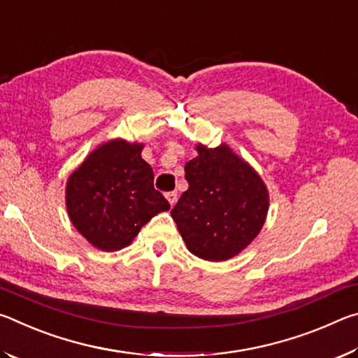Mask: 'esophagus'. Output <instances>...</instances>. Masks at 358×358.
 Masks as SVG:
<instances>
[{
	"instance_id": "esophagus-1",
	"label": "esophagus",
	"mask_w": 358,
	"mask_h": 358,
	"mask_svg": "<svg viewBox=\"0 0 358 358\" xmlns=\"http://www.w3.org/2000/svg\"><path fill=\"white\" fill-rule=\"evenodd\" d=\"M166 199L169 201V203H171V207H173L175 202H177V192H167Z\"/></svg>"
}]
</instances>
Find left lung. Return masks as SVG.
I'll use <instances>...</instances> for the list:
<instances>
[{"mask_svg":"<svg viewBox=\"0 0 358 358\" xmlns=\"http://www.w3.org/2000/svg\"><path fill=\"white\" fill-rule=\"evenodd\" d=\"M197 153L185 166L189 187L171 213L194 256L221 262L256 238L268 211V192L229 147L199 145Z\"/></svg>","mask_w":358,"mask_h":358,"instance_id":"obj_1","label":"left lung"}]
</instances>
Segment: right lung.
<instances>
[{"mask_svg":"<svg viewBox=\"0 0 358 358\" xmlns=\"http://www.w3.org/2000/svg\"><path fill=\"white\" fill-rule=\"evenodd\" d=\"M141 143L110 141L71 175L66 207L72 224L93 246L118 251L171 203L155 189V173L142 159Z\"/></svg>","mask_w":358,"mask_h":358,"instance_id":"obj_1","label":"right lung"}]
</instances>
